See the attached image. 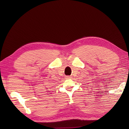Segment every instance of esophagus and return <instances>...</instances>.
I'll return each instance as SVG.
<instances>
[{"instance_id":"34e87169","label":"esophagus","mask_w":129,"mask_h":129,"mask_svg":"<svg viewBox=\"0 0 129 129\" xmlns=\"http://www.w3.org/2000/svg\"><path fill=\"white\" fill-rule=\"evenodd\" d=\"M71 77H71V76H66V78H67V79H70Z\"/></svg>"}]
</instances>
